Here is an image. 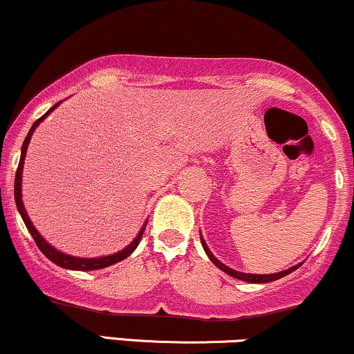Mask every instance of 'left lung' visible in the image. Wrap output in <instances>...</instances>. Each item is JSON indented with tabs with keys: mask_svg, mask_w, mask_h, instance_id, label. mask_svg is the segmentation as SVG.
Here are the masks:
<instances>
[{
	"mask_svg": "<svg viewBox=\"0 0 354 354\" xmlns=\"http://www.w3.org/2000/svg\"><path fill=\"white\" fill-rule=\"evenodd\" d=\"M201 245H203V248H205V251H206V254H208V258L211 259V261H213V265H216V266L219 268V270L225 271L226 274L233 276V278L241 279V281H246V283H270V281H274V279H279V278H283V276L293 273V271L298 270V266H299V265H295L293 268H288V270L279 271V273H273V274H250V273H241V271L231 270V268H228L226 265H223V263L219 261V259L214 258V254L211 253L209 248L206 246L205 239H203V238H201Z\"/></svg>",
	"mask_w": 354,
	"mask_h": 354,
	"instance_id": "obj_1",
	"label": "left lung"
}]
</instances>
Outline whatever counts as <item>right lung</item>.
<instances>
[{"mask_svg": "<svg viewBox=\"0 0 354 354\" xmlns=\"http://www.w3.org/2000/svg\"><path fill=\"white\" fill-rule=\"evenodd\" d=\"M59 103H56L55 106L48 109L44 115L39 118V120H36L33 126H31L30 133H28L26 138H24L23 141V146H21V158H19V165H18V169H16V178H15V201H16V208H18L19 214H21L24 225H26L28 231L31 233V236H33L35 243L38 245L39 250H41V253L46 256L50 261L55 263V265H58L61 268H66V270H76V271H93V270H101V268H106V266H111L115 265V263L121 261V259L128 258L129 254L133 253V251L136 250V246L140 245L141 241V236H143L145 233V226H146V221L143 225V228L140 230V233H138V236L133 239L131 243H129L128 246L124 248V250L118 251L115 254H109V256H101V258H76V256H70V254H64L61 253V251L56 250V248H53L50 243L44 241V238L41 234L38 233V230L35 228L33 223H31L30 216H28L26 209H24V205H23V200H21V178H23V163H24V158H26V149H28V145H30V140H31V135L35 133L36 126H38L41 121L46 118L50 113L58 106Z\"/></svg>", "mask_w": 354, "mask_h": 354, "instance_id": "add662e5", "label": "right lung"}]
</instances>
